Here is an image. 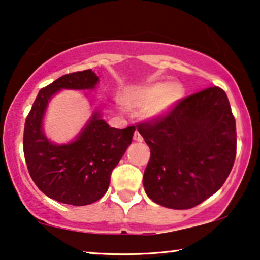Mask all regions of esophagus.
I'll return each instance as SVG.
<instances>
[{"mask_svg":"<svg viewBox=\"0 0 260 260\" xmlns=\"http://www.w3.org/2000/svg\"><path fill=\"white\" fill-rule=\"evenodd\" d=\"M133 138H134V140H137V141H143L144 140L143 137H141V134L138 132V131H136V132H134Z\"/></svg>","mask_w":260,"mask_h":260,"instance_id":"34e87169","label":"esophagus"}]
</instances>
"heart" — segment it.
Instances as JSON below:
<instances>
[{"mask_svg":"<svg viewBox=\"0 0 260 260\" xmlns=\"http://www.w3.org/2000/svg\"><path fill=\"white\" fill-rule=\"evenodd\" d=\"M184 96V89L179 83H154L133 92L127 99L131 106L145 108L148 119L162 116L169 113Z\"/></svg>","mask_w":260,"mask_h":260,"instance_id":"1","label":"heart"}]
</instances>
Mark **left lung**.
Listing matches in <instances>:
<instances>
[{
	"label": "left lung",
	"mask_w": 260,
	"mask_h": 260,
	"mask_svg": "<svg viewBox=\"0 0 260 260\" xmlns=\"http://www.w3.org/2000/svg\"><path fill=\"white\" fill-rule=\"evenodd\" d=\"M137 128L151 150L145 191L166 208L190 209L202 203L222 186L233 168L235 119L219 86L181 100L168 114Z\"/></svg>",
	"instance_id": "1"
}]
</instances>
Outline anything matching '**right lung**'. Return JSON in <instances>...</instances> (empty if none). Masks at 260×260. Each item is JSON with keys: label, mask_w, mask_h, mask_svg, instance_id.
<instances>
[{"label": "right lung", "mask_w": 260, "mask_h": 260, "mask_svg": "<svg viewBox=\"0 0 260 260\" xmlns=\"http://www.w3.org/2000/svg\"><path fill=\"white\" fill-rule=\"evenodd\" d=\"M99 77L91 69L68 74L39 91L27 116L23 153L29 175L45 195L58 202L86 206L105 195L113 169L132 143L136 127H109L98 109L69 144H53L43 129L51 99L63 89L91 90Z\"/></svg>", "instance_id": "obj_1"}]
</instances>
